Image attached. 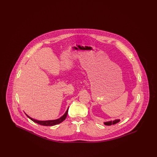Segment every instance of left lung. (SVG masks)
<instances>
[{"label": "left lung", "instance_id": "left-lung-1", "mask_svg": "<svg viewBox=\"0 0 157 157\" xmlns=\"http://www.w3.org/2000/svg\"><path fill=\"white\" fill-rule=\"evenodd\" d=\"M120 121V119H117V120H113V121H107V122H104V124L105 125H114L117 123H118Z\"/></svg>", "mask_w": 157, "mask_h": 157}]
</instances>
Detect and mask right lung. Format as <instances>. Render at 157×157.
<instances>
[{
    "label": "right lung",
    "mask_w": 157,
    "mask_h": 157,
    "mask_svg": "<svg viewBox=\"0 0 157 157\" xmlns=\"http://www.w3.org/2000/svg\"><path fill=\"white\" fill-rule=\"evenodd\" d=\"M68 109H69V108H67V111L65 112V113H64L63 115H62L60 118L57 119V120H48V121H39V120H35L32 118L30 117L29 115H28L26 113V115L30 119L32 120V121H33L35 123H37L39 125H44V126H53V125H57V124H59L60 123H61L62 122H63L64 120L66 119L67 117V112H68Z\"/></svg>",
    "instance_id": "right-lung-1"
}]
</instances>
